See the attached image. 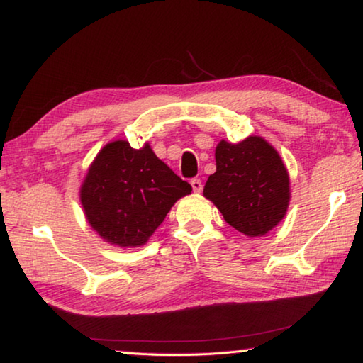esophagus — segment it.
Listing matches in <instances>:
<instances>
[{"instance_id": "esophagus-1", "label": "esophagus", "mask_w": 363, "mask_h": 363, "mask_svg": "<svg viewBox=\"0 0 363 363\" xmlns=\"http://www.w3.org/2000/svg\"><path fill=\"white\" fill-rule=\"evenodd\" d=\"M190 186H192L195 194H200L201 189H203V186H201V181H200V179H192V181H190Z\"/></svg>"}]
</instances>
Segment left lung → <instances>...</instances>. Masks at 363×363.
<instances>
[{"label": "left lung", "mask_w": 363, "mask_h": 363, "mask_svg": "<svg viewBox=\"0 0 363 363\" xmlns=\"http://www.w3.org/2000/svg\"><path fill=\"white\" fill-rule=\"evenodd\" d=\"M216 173L203 195L225 223L247 237H262L277 227L290 205V174L280 153L261 136L238 144L220 139L214 150Z\"/></svg>", "instance_id": "left-lung-1"}]
</instances>
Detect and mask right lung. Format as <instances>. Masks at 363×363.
I'll list each match as a JSON object with an SVG mask.
<instances>
[{"label":"right lung","instance_id":"add662e5","mask_svg":"<svg viewBox=\"0 0 363 363\" xmlns=\"http://www.w3.org/2000/svg\"><path fill=\"white\" fill-rule=\"evenodd\" d=\"M192 192L153 153L149 143L133 149L110 140L94 157L79 186L84 218L104 242L121 248L143 247L177 200Z\"/></svg>","mask_w":363,"mask_h":363}]
</instances>
